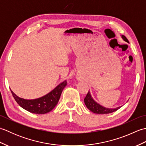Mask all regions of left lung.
Listing matches in <instances>:
<instances>
[{
  "instance_id": "obj_1",
  "label": "left lung",
  "mask_w": 146,
  "mask_h": 146,
  "mask_svg": "<svg viewBox=\"0 0 146 146\" xmlns=\"http://www.w3.org/2000/svg\"><path fill=\"white\" fill-rule=\"evenodd\" d=\"M122 38L123 40H124V41L127 42L128 41V40L126 38L125 36L122 35ZM84 102L86 107H87L90 110L92 111V112H94L95 113H98V114L110 113L117 110L121 107H119L115 108H106L102 106V105L97 103V102L94 100V98L92 97V95L90 94V91L88 92L87 95H86V97L85 98Z\"/></svg>"
}]
</instances>
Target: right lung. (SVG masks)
<instances>
[{"mask_svg": "<svg viewBox=\"0 0 146 146\" xmlns=\"http://www.w3.org/2000/svg\"><path fill=\"white\" fill-rule=\"evenodd\" d=\"M67 85L66 80L58 85L49 94L39 98L26 100L19 97L11 90L12 96L15 100L24 109L33 113L44 114L51 111L57 105L60 100L62 91Z\"/></svg>", "mask_w": 146, "mask_h": 146, "instance_id": "add662e5", "label": "right lung"}]
</instances>
